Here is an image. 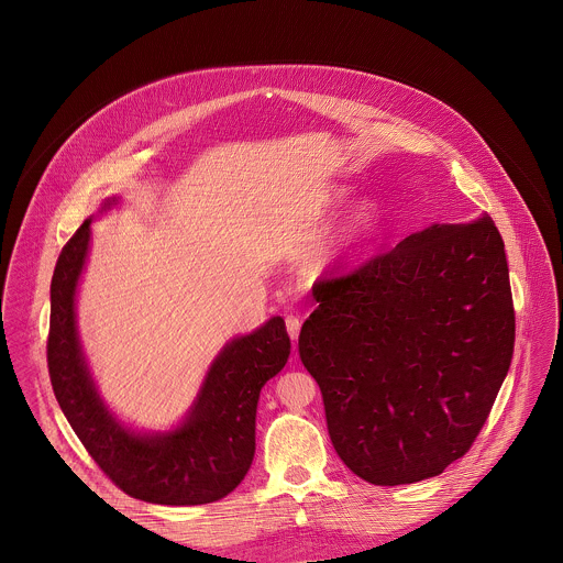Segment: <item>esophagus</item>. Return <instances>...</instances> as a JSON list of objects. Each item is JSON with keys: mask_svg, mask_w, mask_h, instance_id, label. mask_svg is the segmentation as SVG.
I'll list each match as a JSON object with an SVG mask.
<instances>
[{"mask_svg": "<svg viewBox=\"0 0 563 563\" xmlns=\"http://www.w3.org/2000/svg\"><path fill=\"white\" fill-rule=\"evenodd\" d=\"M286 327H288V335L292 338V342L299 340V331H301V321L297 317H288L286 319Z\"/></svg>", "mask_w": 563, "mask_h": 563, "instance_id": "34e87169", "label": "esophagus"}]
</instances>
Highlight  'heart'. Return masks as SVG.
I'll use <instances>...</instances> for the list:
<instances>
[{
	"mask_svg": "<svg viewBox=\"0 0 563 563\" xmlns=\"http://www.w3.org/2000/svg\"><path fill=\"white\" fill-rule=\"evenodd\" d=\"M351 199V188L344 184H335L322 190L317 210L321 217L338 214ZM384 208L379 201L364 197L355 201L346 214L342 217L340 225L331 234V239L324 242L321 251L312 260V268L317 273H327L335 266H342L357 257L362 251H366L375 239L379 236L384 228Z\"/></svg>",
	"mask_w": 563,
	"mask_h": 563,
	"instance_id": "obj_1",
	"label": "heart"
}]
</instances>
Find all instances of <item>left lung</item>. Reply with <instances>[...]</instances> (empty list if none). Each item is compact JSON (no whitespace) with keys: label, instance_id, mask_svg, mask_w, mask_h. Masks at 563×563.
Instances as JSON below:
<instances>
[{"label":"left lung","instance_id":"8db88e82","mask_svg":"<svg viewBox=\"0 0 563 563\" xmlns=\"http://www.w3.org/2000/svg\"><path fill=\"white\" fill-rule=\"evenodd\" d=\"M299 353L340 460L375 485L466 455L507 377L514 303L494 221L433 223L314 288Z\"/></svg>","mask_w":563,"mask_h":563}]
</instances>
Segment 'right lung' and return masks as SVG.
Returning a JSON list of instances; mask_svg holds the SVG:
<instances>
[{
  "instance_id": "add662e5",
  "label": "right lung",
  "mask_w": 563,
  "mask_h": 563,
  "mask_svg": "<svg viewBox=\"0 0 563 563\" xmlns=\"http://www.w3.org/2000/svg\"><path fill=\"white\" fill-rule=\"evenodd\" d=\"M121 206L101 201L63 249L52 277L47 364L54 395L81 444L125 494L158 505H203L234 492L255 453V411L264 384L288 362L282 317L223 344L186 413L164 431L139 429L103 401L81 349L78 290L90 253V225Z\"/></svg>"
}]
</instances>
